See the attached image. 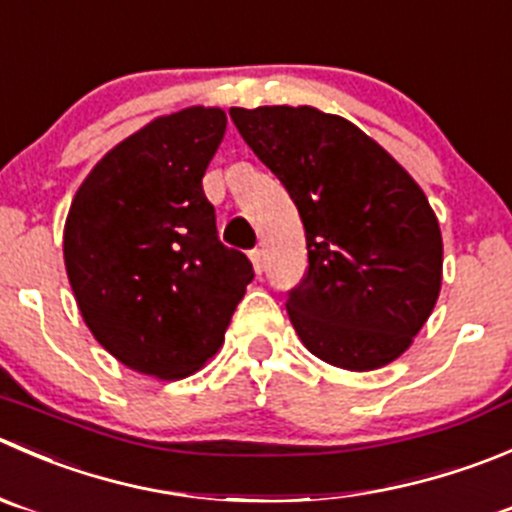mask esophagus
I'll use <instances>...</instances> for the list:
<instances>
[{
	"label": "esophagus",
	"mask_w": 512,
	"mask_h": 512,
	"mask_svg": "<svg viewBox=\"0 0 512 512\" xmlns=\"http://www.w3.org/2000/svg\"><path fill=\"white\" fill-rule=\"evenodd\" d=\"M250 260H252V267H255V272L260 275V272L265 270V252H262L260 247H255V250H250Z\"/></svg>",
	"instance_id": "1"
}]
</instances>
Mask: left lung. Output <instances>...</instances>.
<instances>
[{"label": "left lung", "instance_id": "1", "mask_svg": "<svg viewBox=\"0 0 512 512\" xmlns=\"http://www.w3.org/2000/svg\"><path fill=\"white\" fill-rule=\"evenodd\" d=\"M230 117L305 225V280L287 292L300 340L345 370L393 362L430 317L443 280V237L428 197L337 114L232 107Z\"/></svg>", "mask_w": 512, "mask_h": 512}]
</instances>
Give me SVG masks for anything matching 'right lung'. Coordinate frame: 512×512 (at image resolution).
<instances>
[{
    "label": "right lung",
    "instance_id": "obj_1",
    "mask_svg": "<svg viewBox=\"0 0 512 512\" xmlns=\"http://www.w3.org/2000/svg\"><path fill=\"white\" fill-rule=\"evenodd\" d=\"M222 109L190 107L119 142L89 172L64 225V265L84 322L122 365L187 377L217 352L255 272L217 235L202 177Z\"/></svg>",
    "mask_w": 512,
    "mask_h": 512
}]
</instances>
